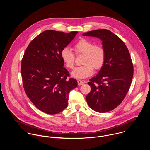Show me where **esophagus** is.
<instances>
[{"label":"esophagus","mask_w":150,"mask_h":150,"mask_svg":"<svg viewBox=\"0 0 150 150\" xmlns=\"http://www.w3.org/2000/svg\"><path fill=\"white\" fill-rule=\"evenodd\" d=\"M77 82H78V85H82L84 84V82L82 81H81V80H78Z\"/></svg>","instance_id":"1"}]
</instances>
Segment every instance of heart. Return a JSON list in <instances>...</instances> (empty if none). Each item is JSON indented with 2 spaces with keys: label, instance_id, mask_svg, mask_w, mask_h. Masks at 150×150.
Segmentation results:
<instances>
[{
  "label": "heart",
  "instance_id": "b5f03b06",
  "mask_svg": "<svg viewBox=\"0 0 150 150\" xmlns=\"http://www.w3.org/2000/svg\"><path fill=\"white\" fill-rule=\"evenodd\" d=\"M76 55L83 54V65L75 68L72 72L73 77L76 79H85L91 76L94 68L99 69L103 66L105 60V51L102 45L94 44L87 38H81L74 46ZM61 58L66 67L72 69L75 63V54L68 48H64L61 52Z\"/></svg>",
  "mask_w": 150,
  "mask_h": 150
}]
</instances>
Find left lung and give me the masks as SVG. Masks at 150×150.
Listing matches in <instances>:
<instances>
[{
	"instance_id": "8db88e82",
	"label": "left lung",
	"mask_w": 150,
	"mask_h": 150,
	"mask_svg": "<svg viewBox=\"0 0 150 150\" xmlns=\"http://www.w3.org/2000/svg\"><path fill=\"white\" fill-rule=\"evenodd\" d=\"M83 35L100 38L105 51L103 66L88 82L91 91L86 100L93 110L108 112L122 103L130 88L134 75L130 53L124 42L108 30H93Z\"/></svg>"
}]
</instances>
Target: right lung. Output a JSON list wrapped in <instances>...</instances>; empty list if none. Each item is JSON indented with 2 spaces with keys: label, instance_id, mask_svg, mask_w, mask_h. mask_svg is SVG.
<instances>
[{
  "label": "right lung",
  "instance_id": "1",
  "mask_svg": "<svg viewBox=\"0 0 150 150\" xmlns=\"http://www.w3.org/2000/svg\"><path fill=\"white\" fill-rule=\"evenodd\" d=\"M77 31H45L35 37L21 62L23 87L30 101L41 112L54 115L68 106L69 92L78 86L63 67L61 52Z\"/></svg>",
  "mask_w": 150,
  "mask_h": 150
}]
</instances>
